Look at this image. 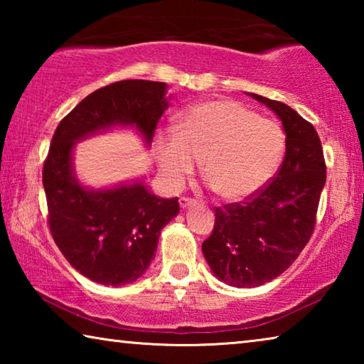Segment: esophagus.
Masks as SVG:
<instances>
[{"instance_id":"1","label":"esophagus","mask_w":364,"mask_h":364,"mask_svg":"<svg viewBox=\"0 0 364 364\" xmlns=\"http://www.w3.org/2000/svg\"><path fill=\"white\" fill-rule=\"evenodd\" d=\"M196 205V200L193 199H188V197H181L180 199V207L183 208V210H186V208H191Z\"/></svg>"}]
</instances>
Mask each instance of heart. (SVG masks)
Segmentation results:
<instances>
[{
    "mask_svg": "<svg viewBox=\"0 0 364 364\" xmlns=\"http://www.w3.org/2000/svg\"><path fill=\"white\" fill-rule=\"evenodd\" d=\"M284 151L278 123L226 100L194 104L181 114L175 132L157 138L159 170L170 188L180 189L200 160L210 186L230 202L267 186Z\"/></svg>",
    "mask_w": 364,
    "mask_h": 364,
    "instance_id": "obj_1",
    "label": "heart"
}]
</instances>
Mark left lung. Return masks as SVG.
I'll return each mask as SVG.
<instances>
[{
	"label": "left lung",
	"mask_w": 364,
	"mask_h": 364,
	"mask_svg": "<svg viewBox=\"0 0 364 364\" xmlns=\"http://www.w3.org/2000/svg\"><path fill=\"white\" fill-rule=\"evenodd\" d=\"M247 95L278 115L286 156L274 180L254 199L215 208V226L202 254L215 278L232 287H258L291 267L310 241L326 183L315 127L284 102Z\"/></svg>",
	"instance_id": "left-lung-1"
}]
</instances>
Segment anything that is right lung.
<instances>
[{
	"mask_svg": "<svg viewBox=\"0 0 364 364\" xmlns=\"http://www.w3.org/2000/svg\"><path fill=\"white\" fill-rule=\"evenodd\" d=\"M167 83L123 80L86 96L54 132L45 167L49 230L73 268L97 284L120 287L146 273L156 257L160 231L178 213V197L164 199L136 178L91 188L77 176L73 156L80 141L132 128L149 149L171 95Z\"/></svg>",
	"mask_w": 364,
	"mask_h": 364,
	"instance_id": "right-lung-1",
	"label": "right lung"
}]
</instances>
